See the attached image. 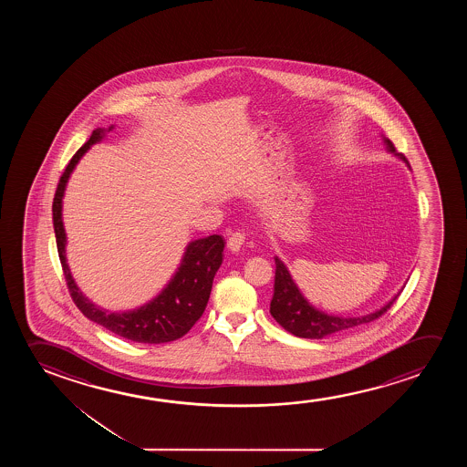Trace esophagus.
Instances as JSON below:
<instances>
[{
	"mask_svg": "<svg viewBox=\"0 0 467 467\" xmlns=\"http://www.w3.org/2000/svg\"><path fill=\"white\" fill-rule=\"evenodd\" d=\"M244 234L241 233H234V234H231L230 239H228V249L233 252V254H237L239 250L243 249L244 245Z\"/></svg>",
	"mask_w": 467,
	"mask_h": 467,
	"instance_id": "obj_1",
	"label": "esophagus"
}]
</instances>
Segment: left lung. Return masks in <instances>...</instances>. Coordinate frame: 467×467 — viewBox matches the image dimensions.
I'll return each mask as SVG.
<instances>
[{"label": "left lung", "instance_id": "obj_1", "mask_svg": "<svg viewBox=\"0 0 467 467\" xmlns=\"http://www.w3.org/2000/svg\"><path fill=\"white\" fill-rule=\"evenodd\" d=\"M381 137H383L386 150L390 154H394L397 160L403 161L410 169L407 158L403 154L397 153L396 148L389 139H386L384 135ZM275 294H273L269 313L275 317V322H279V326L284 327L287 332L298 338L322 339L368 324L371 320L378 319L381 314L386 313L390 305L397 300V296L400 295L399 292L384 306L373 313L364 314V316H352V317L346 316L345 317L338 314H328L309 303L300 287L296 285V282L294 281L285 263L282 262L279 256H275Z\"/></svg>", "mask_w": 467, "mask_h": 467}]
</instances>
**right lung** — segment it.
<instances>
[{
    "instance_id": "add662e5",
    "label": "right lung",
    "mask_w": 467,
    "mask_h": 467,
    "mask_svg": "<svg viewBox=\"0 0 467 467\" xmlns=\"http://www.w3.org/2000/svg\"><path fill=\"white\" fill-rule=\"evenodd\" d=\"M113 129H115L113 124L109 129H96L90 135L89 140L86 141L71 158L64 175L60 177L56 198L52 202V220H54L58 256L64 268L67 285L70 288L71 298L88 319L105 327L107 330L116 333L118 337L130 339L135 343H148V345L169 343L173 339L182 338L185 333L190 332V328L204 313L207 301L211 296L212 282L217 275L220 265L223 262V249L226 243L223 237L218 234L190 241L180 260L179 268L175 269L166 287L162 288L153 300L135 309L111 313L103 307L97 306L94 301H90L79 290L71 275L70 266L67 263V233H65L64 217H62L65 190L71 173L84 154L89 151L92 145L102 141L107 132Z\"/></svg>"
}]
</instances>
